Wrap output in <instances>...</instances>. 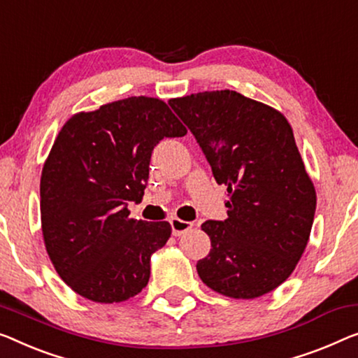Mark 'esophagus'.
<instances>
[{"instance_id":"1","label":"esophagus","mask_w":358,"mask_h":358,"mask_svg":"<svg viewBox=\"0 0 358 358\" xmlns=\"http://www.w3.org/2000/svg\"><path fill=\"white\" fill-rule=\"evenodd\" d=\"M170 225H172V233L175 234V236H181V234H185L186 231H189L191 228H193V223L180 220V218H177V217L170 220Z\"/></svg>"}]
</instances>
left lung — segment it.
<instances>
[{"label": "left lung", "instance_id": "obj_1", "mask_svg": "<svg viewBox=\"0 0 358 358\" xmlns=\"http://www.w3.org/2000/svg\"><path fill=\"white\" fill-rule=\"evenodd\" d=\"M225 185L227 220L202 223L210 252L201 280L233 299L278 287L296 268L310 236L317 194L286 117L230 90L170 99Z\"/></svg>", "mask_w": 358, "mask_h": 358}]
</instances>
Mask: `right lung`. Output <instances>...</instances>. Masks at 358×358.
Returning <instances> with one entry per match:
<instances>
[{"instance_id": "obj_1", "label": "right lung", "mask_w": 358, "mask_h": 358, "mask_svg": "<svg viewBox=\"0 0 358 358\" xmlns=\"http://www.w3.org/2000/svg\"><path fill=\"white\" fill-rule=\"evenodd\" d=\"M185 135L169 106L146 96L64 124L41 172V231L57 275L77 294L112 303L148 285L151 255L172 227L130 218L128 202L145 194L157 143Z\"/></svg>"}]
</instances>
